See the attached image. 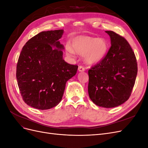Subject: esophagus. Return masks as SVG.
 <instances>
[{"label":"esophagus","mask_w":148,"mask_h":148,"mask_svg":"<svg viewBox=\"0 0 148 148\" xmlns=\"http://www.w3.org/2000/svg\"><path fill=\"white\" fill-rule=\"evenodd\" d=\"M78 70L79 71H84L85 70V69L83 66L80 65L78 66Z\"/></svg>","instance_id":"34e87169"}]
</instances>
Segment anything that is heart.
<instances>
[{
    "instance_id": "1",
    "label": "heart",
    "mask_w": 148,
    "mask_h": 148,
    "mask_svg": "<svg viewBox=\"0 0 148 148\" xmlns=\"http://www.w3.org/2000/svg\"><path fill=\"white\" fill-rule=\"evenodd\" d=\"M66 44L65 50L69 55L73 56L75 52L80 55L85 54L88 64H93L101 62L106 55L107 44L104 39L81 36L75 38L71 44Z\"/></svg>"
}]
</instances>
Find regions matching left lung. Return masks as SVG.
Returning a JSON list of instances; mask_svg holds the SVG:
<instances>
[{"instance_id": "8db88e82", "label": "left lung", "mask_w": 148, "mask_h": 148, "mask_svg": "<svg viewBox=\"0 0 148 148\" xmlns=\"http://www.w3.org/2000/svg\"><path fill=\"white\" fill-rule=\"evenodd\" d=\"M111 46L101 62L88 70V93L98 106L112 108L126 102L135 83L138 72L136 56L128 42L112 31Z\"/></svg>"}]
</instances>
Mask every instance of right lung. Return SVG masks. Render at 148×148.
I'll return each mask as SVG.
<instances>
[{"instance_id":"add662e5","label":"right lung","mask_w":148,"mask_h":148,"mask_svg":"<svg viewBox=\"0 0 148 148\" xmlns=\"http://www.w3.org/2000/svg\"><path fill=\"white\" fill-rule=\"evenodd\" d=\"M63 33L42 31L22 48L16 77L22 99L29 106L47 110L58 105L66 82L77 73L78 65L63 59L64 46L59 41Z\"/></svg>"}]
</instances>
